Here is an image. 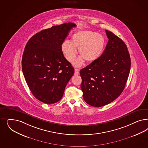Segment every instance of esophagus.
<instances>
[{
    "label": "esophagus",
    "mask_w": 148,
    "mask_h": 148,
    "mask_svg": "<svg viewBox=\"0 0 148 148\" xmlns=\"http://www.w3.org/2000/svg\"><path fill=\"white\" fill-rule=\"evenodd\" d=\"M79 74V69H75V75H78Z\"/></svg>",
    "instance_id": "obj_1"
}]
</instances>
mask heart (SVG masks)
<instances>
[{
    "instance_id": "heart-1",
    "label": "heart",
    "mask_w": 148,
    "mask_h": 148,
    "mask_svg": "<svg viewBox=\"0 0 148 148\" xmlns=\"http://www.w3.org/2000/svg\"><path fill=\"white\" fill-rule=\"evenodd\" d=\"M105 45V38L101 34L90 30H80L73 34L71 41L66 40L62 44V51L67 60L71 62L76 56V48L81 57L73 62L75 66H82L84 60L92 62L100 56Z\"/></svg>"
}]
</instances>
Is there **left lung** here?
<instances>
[{
  "label": "left lung",
  "mask_w": 148,
  "mask_h": 148,
  "mask_svg": "<svg viewBox=\"0 0 148 148\" xmlns=\"http://www.w3.org/2000/svg\"><path fill=\"white\" fill-rule=\"evenodd\" d=\"M108 38L100 57L80 71L83 99L90 106L109 104L124 90L129 77L131 59L124 41L106 30Z\"/></svg>",
  "instance_id": "8db88e82"
}]
</instances>
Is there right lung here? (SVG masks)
<instances>
[{"instance_id": "add662e5", "label": "right lung", "mask_w": 148, "mask_h": 148, "mask_svg": "<svg viewBox=\"0 0 148 148\" xmlns=\"http://www.w3.org/2000/svg\"><path fill=\"white\" fill-rule=\"evenodd\" d=\"M76 25L66 23L35 34L27 43L22 59V71L32 93L46 104L62 97L74 68L64 57L62 44Z\"/></svg>"}]
</instances>
